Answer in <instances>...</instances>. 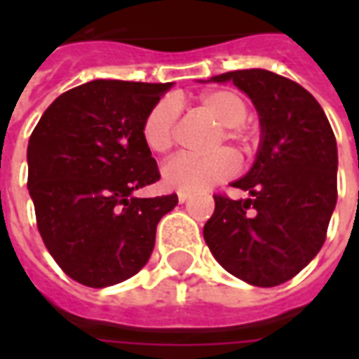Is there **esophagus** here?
Wrapping results in <instances>:
<instances>
[{
	"label": "esophagus",
	"instance_id": "obj_1",
	"mask_svg": "<svg viewBox=\"0 0 359 359\" xmlns=\"http://www.w3.org/2000/svg\"><path fill=\"white\" fill-rule=\"evenodd\" d=\"M188 200V194L187 192H179V202L180 203H184Z\"/></svg>",
	"mask_w": 359,
	"mask_h": 359
}]
</instances>
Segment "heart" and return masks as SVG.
Segmentation results:
<instances>
[{"instance_id":"heart-1","label":"heart","mask_w":359,"mask_h":359,"mask_svg":"<svg viewBox=\"0 0 359 359\" xmlns=\"http://www.w3.org/2000/svg\"><path fill=\"white\" fill-rule=\"evenodd\" d=\"M198 107L208 117L221 125L217 144L223 138L236 144L242 151L252 148V134L242 125L248 117V105L241 94L233 90H213L200 97ZM179 103L165 97L148 111L142 123V138L154 154H165L171 149L179 123ZM238 171V159L229 149H219L210 156L177 154L161 169V179L169 190L200 192L231 179Z\"/></svg>"}]
</instances>
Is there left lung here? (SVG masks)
Returning <instances> with one entry per match:
<instances>
[{
  "instance_id": "left-lung-1",
  "label": "left lung",
  "mask_w": 359,
  "mask_h": 359,
  "mask_svg": "<svg viewBox=\"0 0 359 359\" xmlns=\"http://www.w3.org/2000/svg\"><path fill=\"white\" fill-rule=\"evenodd\" d=\"M256 105L262 142L256 161L231 187L246 200L215 198L203 226L211 254L231 275L277 286L317 256L337 205V140L329 118L298 82L265 69L217 74Z\"/></svg>"
}]
</instances>
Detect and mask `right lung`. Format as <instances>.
Masks as SVG:
<instances>
[{"instance_id":"right-lung-1","label":"right lung","mask_w":359,"mask_h":359,"mask_svg":"<svg viewBox=\"0 0 359 359\" xmlns=\"http://www.w3.org/2000/svg\"><path fill=\"white\" fill-rule=\"evenodd\" d=\"M171 82L92 81L61 94L28 140V192L46 248L92 288L117 285L148 264L159 219L177 194L136 198L159 180L142 123Z\"/></svg>"}]
</instances>
